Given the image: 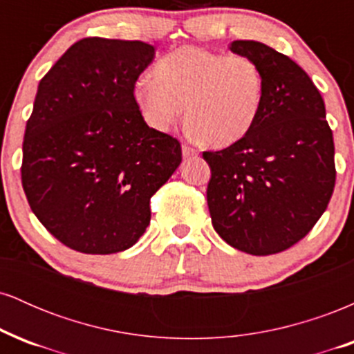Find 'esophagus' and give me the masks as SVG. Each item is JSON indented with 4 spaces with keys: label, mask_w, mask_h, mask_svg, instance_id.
<instances>
[{
    "label": "esophagus",
    "mask_w": 354,
    "mask_h": 354,
    "mask_svg": "<svg viewBox=\"0 0 354 354\" xmlns=\"http://www.w3.org/2000/svg\"><path fill=\"white\" fill-rule=\"evenodd\" d=\"M181 151H183V156H185V158H191V156H196V154H198V151H196V149L189 148V146H186V145H183V146H181Z\"/></svg>",
    "instance_id": "1"
}]
</instances>
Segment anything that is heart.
<instances>
[{
  "label": "heart",
  "mask_w": 354,
  "mask_h": 354,
  "mask_svg": "<svg viewBox=\"0 0 354 354\" xmlns=\"http://www.w3.org/2000/svg\"><path fill=\"white\" fill-rule=\"evenodd\" d=\"M136 106L156 131H168L186 106L188 133L213 148L238 143L251 131L265 101V76L245 55L185 46L136 81Z\"/></svg>",
  "instance_id": "obj_1"
}]
</instances>
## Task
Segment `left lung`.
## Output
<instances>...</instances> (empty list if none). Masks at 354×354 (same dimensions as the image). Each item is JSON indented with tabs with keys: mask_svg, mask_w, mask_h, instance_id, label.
<instances>
[{
	"mask_svg": "<svg viewBox=\"0 0 354 354\" xmlns=\"http://www.w3.org/2000/svg\"><path fill=\"white\" fill-rule=\"evenodd\" d=\"M265 76V101L251 131L221 151H205L211 223L248 254L281 253L310 233L335 189V143L318 88L293 59L238 39Z\"/></svg>",
	"mask_w": 354,
	"mask_h": 354,
	"instance_id": "left-lung-1",
	"label": "left lung"
}]
</instances>
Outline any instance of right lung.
Listing matches in <instances>:
<instances>
[{
	"label": "right lung",
	"instance_id": "obj_1",
	"mask_svg": "<svg viewBox=\"0 0 354 354\" xmlns=\"http://www.w3.org/2000/svg\"><path fill=\"white\" fill-rule=\"evenodd\" d=\"M153 58L148 43L84 38L38 84L23 189L44 228L80 253L135 245L151 219L149 200L181 163L180 141L149 128L133 96Z\"/></svg>",
	"mask_w": 354,
	"mask_h": 354
}]
</instances>
